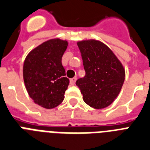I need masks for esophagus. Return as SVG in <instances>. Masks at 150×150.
I'll return each mask as SVG.
<instances>
[{
    "instance_id": "1",
    "label": "esophagus",
    "mask_w": 150,
    "mask_h": 150,
    "mask_svg": "<svg viewBox=\"0 0 150 150\" xmlns=\"http://www.w3.org/2000/svg\"><path fill=\"white\" fill-rule=\"evenodd\" d=\"M76 77H74L72 78V79H70V84H71V86H74L75 84V81H76Z\"/></svg>"
}]
</instances>
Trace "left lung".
Here are the masks:
<instances>
[{"label":"left lung","mask_w":150,"mask_h":150,"mask_svg":"<svg viewBox=\"0 0 150 150\" xmlns=\"http://www.w3.org/2000/svg\"><path fill=\"white\" fill-rule=\"evenodd\" d=\"M86 75L78 79L84 102L94 109H104L114 102L123 85L125 69L104 43L90 39L78 41Z\"/></svg>","instance_id":"obj_1"}]
</instances>
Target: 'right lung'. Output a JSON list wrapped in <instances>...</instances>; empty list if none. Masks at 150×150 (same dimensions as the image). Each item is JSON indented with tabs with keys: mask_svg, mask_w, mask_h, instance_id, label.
I'll use <instances>...</instances> for the list:
<instances>
[{
	"mask_svg": "<svg viewBox=\"0 0 150 150\" xmlns=\"http://www.w3.org/2000/svg\"><path fill=\"white\" fill-rule=\"evenodd\" d=\"M68 41L50 39L29 52L23 66L27 92L35 103L45 109H53L62 103L69 85L62 58Z\"/></svg>",
	"mask_w": 150,
	"mask_h": 150,
	"instance_id": "1",
	"label": "right lung"
}]
</instances>
